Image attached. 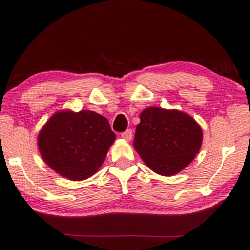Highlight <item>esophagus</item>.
<instances>
[{
    "mask_svg": "<svg viewBox=\"0 0 250 250\" xmlns=\"http://www.w3.org/2000/svg\"><path fill=\"white\" fill-rule=\"evenodd\" d=\"M121 136H122V138H124V140H126V141H130L133 137V132L130 129H127V130H125L124 133H122Z\"/></svg>",
    "mask_w": 250,
    "mask_h": 250,
    "instance_id": "esophagus-1",
    "label": "esophagus"
}]
</instances>
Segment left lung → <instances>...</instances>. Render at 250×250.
Instances as JSON below:
<instances>
[{"label":"left lung","mask_w":250,"mask_h":250,"mask_svg":"<svg viewBox=\"0 0 250 250\" xmlns=\"http://www.w3.org/2000/svg\"><path fill=\"white\" fill-rule=\"evenodd\" d=\"M134 147L145 164L161 175H174L187 167L202 144V129L190 115L149 107L141 113Z\"/></svg>","instance_id":"8db88e82"}]
</instances>
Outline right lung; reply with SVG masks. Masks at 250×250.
Returning a JSON list of instances; mask_svg holds the SVG:
<instances>
[{"instance_id":"1","label":"right lung","mask_w":250,"mask_h":250,"mask_svg":"<svg viewBox=\"0 0 250 250\" xmlns=\"http://www.w3.org/2000/svg\"><path fill=\"white\" fill-rule=\"evenodd\" d=\"M115 133L106 117L91 110L53 114L38 136L42 159L57 173L85 180L101 167Z\"/></svg>"}]
</instances>
